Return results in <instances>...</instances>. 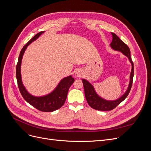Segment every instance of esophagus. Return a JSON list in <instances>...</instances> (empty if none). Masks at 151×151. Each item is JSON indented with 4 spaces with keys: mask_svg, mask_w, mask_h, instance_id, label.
I'll list each match as a JSON object with an SVG mask.
<instances>
[{
    "mask_svg": "<svg viewBox=\"0 0 151 151\" xmlns=\"http://www.w3.org/2000/svg\"><path fill=\"white\" fill-rule=\"evenodd\" d=\"M75 75L77 77H81L82 76H83V73H82V72L81 70H77L76 72Z\"/></svg>",
    "mask_w": 151,
    "mask_h": 151,
    "instance_id": "1",
    "label": "esophagus"
}]
</instances>
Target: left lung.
Segmentation results:
<instances>
[{"mask_svg": "<svg viewBox=\"0 0 151 151\" xmlns=\"http://www.w3.org/2000/svg\"><path fill=\"white\" fill-rule=\"evenodd\" d=\"M112 35V42L110 43L111 48L115 50L122 52L124 55L128 57L130 62L132 65V70L130 75V82L129 86L125 93L123 94L121 97L115 100H106L97 94L94 89V86L91 84L88 81L85 79H83V86L84 88V94L85 97L87 100V102L89 104V106L94 109L99 111H109L112 110L118 104L122 103L124 100L127 96L129 95L132 84L134 77V63L130 57V51L129 47L122 41L117 35L113 33H111Z\"/></svg>", "mask_w": 151, "mask_h": 151, "instance_id": "obj_1", "label": "left lung"}]
</instances>
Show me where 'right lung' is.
I'll use <instances>...</instances> for the list:
<instances>
[{"label":"right lung","mask_w":151,"mask_h":151,"mask_svg":"<svg viewBox=\"0 0 151 151\" xmlns=\"http://www.w3.org/2000/svg\"><path fill=\"white\" fill-rule=\"evenodd\" d=\"M44 32L45 31H41L36 34L21 50L16 66V79L20 93L27 102L40 111L52 112L60 108L64 104L68 89L74 82V79L72 77V75L63 78L51 93L42 96H35L31 94L26 89L25 86L22 83L21 72L22 59L27 47L32 42L38 39Z\"/></svg>","instance_id":"add662e5"}]
</instances>
